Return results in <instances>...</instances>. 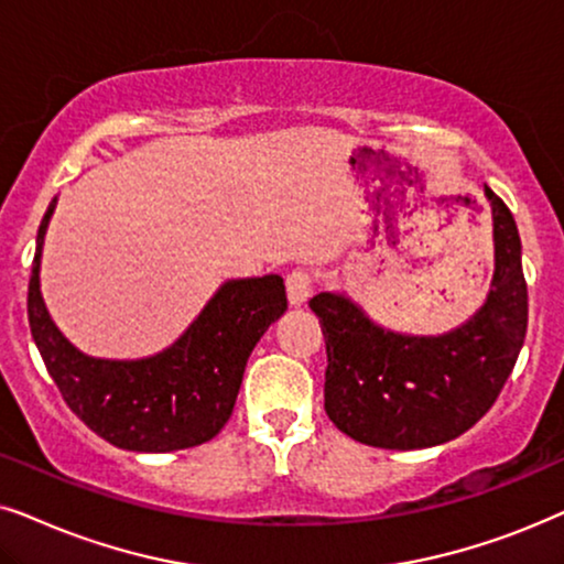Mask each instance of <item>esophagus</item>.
Returning a JSON list of instances; mask_svg holds the SVG:
<instances>
[{
  "label": "esophagus",
  "mask_w": 564,
  "mask_h": 564,
  "mask_svg": "<svg viewBox=\"0 0 564 564\" xmlns=\"http://www.w3.org/2000/svg\"><path fill=\"white\" fill-rule=\"evenodd\" d=\"M286 291H289L291 306H302L314 291V278L310 270H304V268L291 270L286 278Z\"/></svg>",
  "instance_id": "34e87169"
}]
</instances>
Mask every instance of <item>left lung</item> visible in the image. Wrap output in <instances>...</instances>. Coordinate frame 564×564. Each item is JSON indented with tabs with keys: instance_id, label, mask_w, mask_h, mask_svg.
<instances>
[{
	"instance_id": "8db88e82",
	"label": "left lung",
	"mask_w": 564,
	"mask_h": 564,
	"mask_svg": "<svg viewBox=\"0 0 564 564\" xmlns=\"http://www.w3.org/2000/svg\"><path fill=\"white\" fill-rule=\"evenodd\" d=\"M492 204L495 275L487 302L469 322L435 337L384 329L350 299L310 302L327 345L325 410L337 431L377 448H427L469 431L513 371L529 322L521 237L513 214Z\"/></svg>"
}]
</instances>
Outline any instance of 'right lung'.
Wrapping results in <instances>:
<instances>
[{"label": "right lung", "instance_id": "1", "mask_svg": "<svg viewBox=\"0 0 564 564\" xmlns=\"http://www.w3.org/2000/svg\"><path fill=\"white\" fill-rule=\"evenodd\" d=\"M54 206L56 198L37 227L28 319L64 402L89 431L126 452L167 454L212 441L235 410L254 343L286 312L283 278L227 281L185 335L152 358H89L58 333L41 296V250Z\"/></svg>", "mask_w": 564, "mask_h": 564}]
</instances>
